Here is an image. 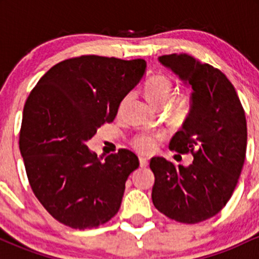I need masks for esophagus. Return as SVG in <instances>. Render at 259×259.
Returning <instances> with one entry per match:
<instances>
[{
  "label": "esophagus",
  "instance_id": "34e87169",
  "mask_svg": "<svg viewBox=\"0 0 259 259\" xmlns=\"http://www.w3.org/2000/svg\"><path fill=\"white\" fill-rule=\"evenodd\" d=\"M140 167L141 168H146L148 165V159L145 158V157H140Z\"/></svg>",
  "mask_w": 259,
  "mask_h": 259
}]
</instances>
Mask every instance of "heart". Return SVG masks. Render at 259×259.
Masks as SVG:
<instances>
[{
	"label": "heart",
	"mask_w": 259,
	"mask_h": 259,
	"mask_svg": "<svg viewBox=\"0 0 259 259\" xmlns=\"http://www.w3.org/2000/svg\"><path fill=\"white\" fill-rule=\"evenodd\" d=\"M173 94V81L165 75H154L145 85V95H146L148 101L153 103L154 106L163 107L168 105ZM190 107H191V99H190L189 95H180L174 102L173 115L178 118L185 117L190 111ZM160 140H162L160 135L144 133L135 136L133 139L132 145L138 152L150 154L157 150Z\"/></svg>",
	"instance_id": "obj_1"
}]
</instances>
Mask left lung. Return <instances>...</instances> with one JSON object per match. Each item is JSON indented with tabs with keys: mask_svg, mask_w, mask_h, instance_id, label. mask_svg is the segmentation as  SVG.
Listing matches in <instances>:
<instances>
[{
	"mask_svg": "<svg viewBox=\"0 0 259 259\" xmlns=\"http://www.w3.org/2000/svg\"><path fill=\"white\" fill-rule=\"evenodd\" d=\"M159 62L192 86V106L183 129L169 142L191 153L189 167L153 157L152 202L168 218L196 224L225 207L237 185L246 157L247 123L230 80L218 68L189 55H165Z\"/></svg>",
	"mask_w": 259,
	"mask_h": 259,
	"instance_id": "left-lung-1",
	"label": "left lung"
}]
</instances>
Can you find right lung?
<instances>
[{
    "mask_svg": "<svg viewBox=\"0 0 259 259\" xmlns=\"http://www.w3.org/2000/svg\"><path fill=\"white\" fill-rule=\"evenodd\" d=\"M145 69L144 59L79 56L53 65L26 99L19 132L25 171L34 195L62 224L99 228L119 210L138 156L120 148L102 159L86 141L112 123Z\"/></svg>",
    "mask_w": 259,
    "mask_h": 259,
    "instance_id": "right-lung-1",
    "label": "right lung"
}]
</instances>
